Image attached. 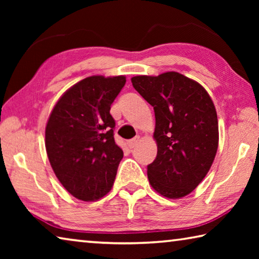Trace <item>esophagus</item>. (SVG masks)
I'll list each match as a JSON object with an SVG mask.
<instances>
[{
	"label": "esophagus",
	"mask_w": 259,
	"mask_h": 259,
	"mask_svg": "<svg viewBox=\"0 0 259 259\" xmlns=\"http://www.w3.org/2000/svg\"><path fill=\"white\" fill-rule=\"evenodd\" d=\"M138 143H139V137H135V138L129 140V142H128V146H129L130 148H135L136 146L138 145Z\"/></svg>",
	"instance_id": "34e87169"
}]
</instances>
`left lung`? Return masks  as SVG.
<instances>
[{
  "label": "left lung",
  "instance_id": "left-lung-1",
  "mask_svg": "<svg viewBox=\"0 0 259 259\" xmlns=\"http://www.w3.org/2000/svg\"><path fill=\"white\" fill-rule=\"evenodd\" d=\"M155 114V160L147 165L150 184L161 195L179 199L208 174L218 148V120L204 88L177 72L131 78Z\"/></svg>",
  "mask_w": 259,
  "mask_h": 259
}]
</instances>
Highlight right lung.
Segmentation results:
<instances>
[{
	"label": "right lung",
	"instance_id": "obj_1",
	"mask_svg": "<svg viewBox=\"0 0 259 259\" xmlns=\"http://www.w3.org/2000/svg\"><path fill=\"white\" fill-rule=\"evenodd\" d=\"M125 84L124 76H89L77 82L55 105L46 126V148L57 178L82 201H96L111 191L123 151L114 140L109 113Z\"/></svg>",
	"mask_w": 259,
	"mask_h": 259
}]
</instances>
